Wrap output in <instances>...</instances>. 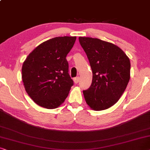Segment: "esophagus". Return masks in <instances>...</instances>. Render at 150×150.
<instances>
[{
    "mask_svg": "<svg viewBox=\"0 0 150 150\" xmlns=\"http://www.w3.org/2000/svg\"><path fill=\"white\" fill-rule=\"evenodd\" d=\"M79 77H75V78H74V79H73V81H74L75 83H77L78 82H79Z\"/></svg>",
    "mask_w": 150,
    "mask_h": 150,
    "instance_id": "esophagus-1",
    "label": "esophagus"
}]
</instances>
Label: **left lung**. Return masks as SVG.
I'll list each match as a JSON object with an SVG mask.
<instances>
[{
    "instance_id": "8db88e82",
    "label": "left lung",
    "mask_w": 150,
    "mask_h": 150,
    "mask_svg": "<svg viewBox=\"0 0 150 150\" xmlns=\"http://www.w3.org/2000/svg\"><path fill=\"white\" fill-rule=\"evenodd\" d=\"M89 60L92 81L83 93L86 102L94 111H102L116 103L130 77L129 58L114 44L91 37H79Z\"/></svg>"
}]
</instances>
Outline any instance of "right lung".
Masks as SVG:
<instances>
[{"label":"right lung","instance_id":"right-lung-1","mask_svg":"<svg viewBox=\"0 0 150 150\" xmlns=\"http://www.w3.org/2000/svg\"><path fill=\"white\" fill-rule=\"evenodd\" d=\"M76 37H58L44 41L33 50L23 63L22 78L25 90L34 102L46 109L64 103L73 81L66 57Z\"/></svg>","mask_w":150,"mask_h":150}]
</instances>
